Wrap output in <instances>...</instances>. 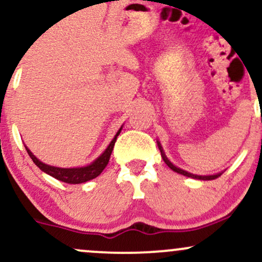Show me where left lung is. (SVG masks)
Here are the masks:
<instances>
[{
	"mask_svg": "<svg viewBox=\"0 0 262 262\" xmlns=\"http://www.w3.org/2000/svg\"><path fill=\"white\" fill-rule=\"evenodd\" d=\"M158 146H159V149H160L161 156H162V159H164V161L166 162L167 166H169L171 170L175 171V172H179V173H181V175H185V176H187V177H192V179H197V180H215V179H217V177H219V176L222 175V173H217V175H213V176H198V175H192V173L187 172V171H183V170H181V169H179V167H176L175 165H172V162H170V160H167L166 155H165V152H164V150H162V148H161L160 143H158Z\"/></svg>",
	"mask_w": 262,
	"mask_h": 262,
	"instance_id": "obj_1",
	"label": "left lung"
}]
</instances>
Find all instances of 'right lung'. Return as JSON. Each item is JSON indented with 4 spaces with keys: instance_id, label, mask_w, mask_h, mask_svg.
Segmentation results:
<instances>
[{
    "instance_id": "add662e5",
    "label": "right lung",
    "mask_w": 262,
    "mask_h": 262,
    "mask_svg": "<svg viewBox=\"0 0 262 262\" xmlns=\"http://www.w3.org/2000/svg\"><path fill=\"white\" fill-rule=\"evenodd\" d=\"M122 128L119 129L118 133L116 134L114 139L111 141V144L108 145V148L104 150V152L102 154L100 158L97 159L96 161H93L91 165L85 167H79V169H60V167H54V166H49V165L43 164L41 161H39L34 155L29 151L28 149L26 148L28 155L31 156V159L34 162L35 165L44 172H47L48 175L53 176L54 179L59 180V181L66 182V183H71V185H76V183H82L86 181H90V180L95 179L97 177L100 173L103 171L104 167L107 166L108 161H110L111 154H112V150L114 148V144H116L117 137H118L119 133H121Z\"/></svg>"
}]
</instances>
